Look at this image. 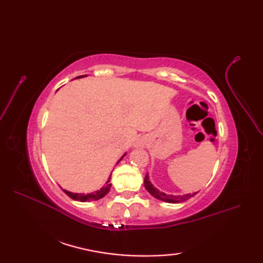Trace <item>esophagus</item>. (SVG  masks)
I'll return each mask as SVG.
<instances>
[{
	"mask_svg": "<svg viewBox=\"0 0 263 263\" xmlns=\"http://www.w3.org/2000/svg\"><path fill=\"white\" fill-rule=\"evenodd\" d=\"M137 146L138 147H144V146H146V140H143V139H140V140L137 142Z\"/></svg>",
	"mask_w": 263,
	"mask_h": 263,
	"instance_id": "34e87169",
	"label": "esophagus"
}]
</instances>
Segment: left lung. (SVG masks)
Listing matches in <instances>:
<instances>
[{"instance_id": "1", "label": "left lung", "mask_w": 263, "mask_h": 263, "mask_svg": "<svg viewBox=\"0 0 263 263\" xmlns=\"http://www.w3.org/2000/svg\"><path fill=\"white\" fill-rule=\"evenodd\" d=\"M144 187L147 189V191L155 197L156 199L161 200V201H165V202H168V203H178V202H183V201H186L187 199L192 198L194 194H185V195H171V194H166L160 192L159 190L156 189L152 183H150L148 175H146L144 177Z\"/></svg>"}]
</instances>
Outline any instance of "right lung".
<instances>
[{"label": "right lung", "mask_w": 263, "mask_h": 263, "mask_svg": "<svg viewBox=\"0 0 263 263\" xmlns=\"http://www.w3.org/2000/svg\"><path fill=\"white\" fill-rule=\"evenodd\" d=\"M81 77H83V76L77 77V78H81ZM125 155H126V154L123 155L122 158L124 157ZM122 158H121L120 160H122ZM120 160H119V161H120ZM109 178H110V177H109ZM109 178H108V181L106 182V185H105L104 187H102V189L99 190V191H96V192H93V193L80 194V193H72V192L66 191V190H63V191H64L65 194H68L71 199L77 200V201H81V202H86V201H96V200H99V199L104 198L105 195L109 192L110 186H111V183H109Z\"/></svg>", "instance_id": "1"}]
</instances>
